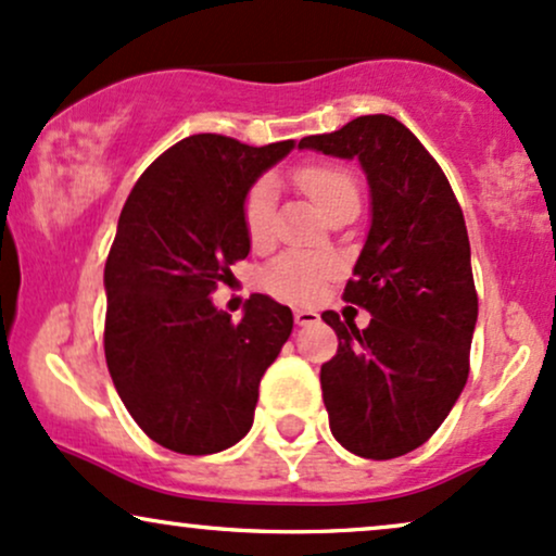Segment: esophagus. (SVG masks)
Masks as SVG:
<instances>
[{"label":"esophagus","mask_w":556,"mask_h":556,"mask_svg":"<svg viewBox=\"0 0 556 556\" xmlns=\"http://www.w3.org/2000/svg\"><path fill=\"white\" fill-rule=\"evenodd\" d=\"M293 319H296L299 328H306V325H317L319 315L315 309H293Z\"/></svg>","instance_id":"1"}]
</instances>
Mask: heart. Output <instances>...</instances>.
<instances>
[{"mask_svg": "<svg viewBox=\"0 0 556 556\" xmlns=\"http://www.w3.org/2000/svg\"><path fill=\"white\" fill-rule=\"evenodd\" d=\"M296 181L317 202L323 213L341 205L345 200H358L354 176L345 168L312 163L296 172ZM244 231L254 247H263L276 231V185L263 176L250 187L244 198ZM336 263L330 257L312 252H286L273 260L260 273V286L273 296L291 304H309L323 293L325 280L332 278Z\"/></svg>", "mask_w": 556, "mask_h": 556, "instance_id": "obj_1", "label": "heart"}]
</instances>
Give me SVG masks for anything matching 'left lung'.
I'll use <instances>...</instances> for the list:
<instances>
[{"instance_id":"obj_1","label":"left lung","mask_w":556,"mask_h":556,"mask_svg":"<svg viewBox=\"0 0 556 556\" xmlns=\"http://www.w3.org/2000/svg\"><path fill=\"white\" fill-rule=\"evenodd\" d=\"M299 148L356 159L367 174L371 224L343 299L371 319L358 330L323 312L338 354L319 382L349 453L397 458L440 429L466 388L479 317L466 220L440 163L395 116H358Z\"/></svg>"}]
</instances>
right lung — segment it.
I'll return each instance as SVG.
<instances>
[{"label": "right lung", "instance_id": "1", "mask_svg": "<svg viewBox=\"0 0 556 556\" xmlns=\"http://www.w3.org/2000/svg\"><path fill=\"white\" fill-rule=\"evenodd\" d=\"M293 148L185 137L150 163L122 207L103 270L109 375L137 427L174 453L237 445L291 336V309L265 293L247 299L239 323L211 293L250 254L247 192Z\"/></svg>", "mask_w": 556, "mask_h": 556}]
</instances>
